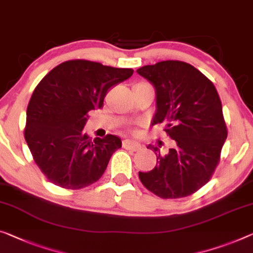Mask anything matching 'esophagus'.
<instances>
[{
  "mask_svg": "<svg viewBox=\"0 0 253 253\" xmlns=\"http://www.w3.org/2000/svg\"><path fill=\"white\" fill-rule=\"evenodd\" d=\"M123 148L129 149V150H139L141 148V145L139 142L134 141V140H130V139H126L123 140Z\"/></svg>",
  "mask_w": 253,
  "mask_h": 253,
  "instance_id": "34e87169",
  "label": "esophagus"
}]
</instances>
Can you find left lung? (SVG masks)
I'll return each mask as SVG.
<instances>
[{
  "instance_id": "obj_1",
  "label": "left lung",
  "mask_w": 253,
  "mask_h": 253,
  "mask_svg": "<svg viewBox=\"0 0 253 253\" xmlns=\"http://www.w3.org/2000/svg\"><path fill=\"white\" fill-rule=\"evenodd\" d=\"M156 90L153 124L166 123L176 146L155 151L156 166L139 172L147 189L163 199L188 197L211 180L227 137L218 92L207 77L182 61H162L137 70Z\"/></svg>"
}]
</instances>
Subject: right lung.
I'll list each match as a JSON object with an SVG mask.
<instances>
[{
    "instance_id": "right-lung-1",
    "label": "right lung",
    "mask_w": 253,
    "mask_h": 253,
    "mask_svg": "<svg viewBox=\"0 0 253 253\" xmlns=\"http://www.w3.org/2000/svg\"><path fill=\"white\" fill-rule=\"evenodd\" d=\"M132 69L98 62H63L42 78L27 107L25 139L42 174L55 185L78 190L98 181L121 139L84 133L88 112L100 108L112 87L129 79Z\"/></svg>"
}]
</instances>
